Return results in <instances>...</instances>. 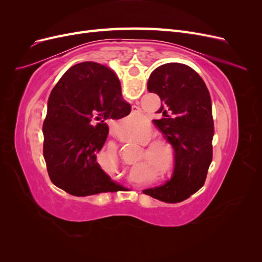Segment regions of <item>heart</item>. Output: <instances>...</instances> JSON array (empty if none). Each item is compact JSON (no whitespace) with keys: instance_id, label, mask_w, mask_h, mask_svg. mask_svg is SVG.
<instances>
[{"instance_id":"1","label":"heart","mask_w":262,"mask_h":262,"mask_svg":"<svg viewBox=\"0 0 262 262\" xmlns=\"http://www.w3.org/2000/svg\"><path fill=\"white\" fill-rule=\"evenodd\" d=\"M133 122V120H132ZM150 136V128L146 124L137 133V141L139 143L145 142ZM145 152L149 163L153 165L156 171L161 175L165 176L171 170L173 163H175V153L173 149L168 143V141L164 139H155L149 140L144 144ZM145 153L142 152L140 160H144ZM118 168V162L116 154H112L107 162V170L110 172H115Z\"/></svg>"}]
</instances>
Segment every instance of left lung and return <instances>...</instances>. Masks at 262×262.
<instances>
[{"label":"left lung","mask_w":262,"mask_h":262,"mask_svg":"<svg viewBox=\"0 0 262 262\" xmlns=\"http://www.w3.org/2000/svg\"><path fill=\"white\" fill-rule=\"evenodd\" d=\"M147 90L161 98L158 119L153 121L175 150V169L165 185L145 189L143 193L167 203L181 202L202 188L212 162L210 93L201 76L181 63L155 69Z\"/></svg>","instance_id":"1"}]
</instances>
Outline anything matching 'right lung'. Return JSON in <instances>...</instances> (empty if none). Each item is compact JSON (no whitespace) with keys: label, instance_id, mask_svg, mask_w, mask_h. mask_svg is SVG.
<instances>
[{"label":"right lung","instance_id":"obj_1","mask_svg":"<svg viewBox=\"0 0 262 262\" xmlns=\"http://www.w3.org/2000/svg\"><path fill=\"white\" fill-rule=\"evenodd\" d=\"M130 112L112 70L96 62L70 68L50 94L42 126L43 157L52 184L75 196L123 188L96 158L108 136L106 121Z\"/></svg>","mask_w":262,"mask_h":262}]
</instances>
